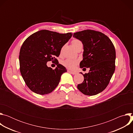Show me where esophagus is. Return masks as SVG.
<instances>
[{
  "mask_svg": "<svg viewBox=\"0 0 133 133\" xmlns=\"http://www.w3.org/2000/svg\"><path fill=\"white\" fill-rule=\"evenodd\" d=\"M67 71H68V72H69V73L72 74V75L76 74V72H75V71H70V70H67Z\"/></svg>",
  "mask_w": 133,
  "mask_h": 133,
  "instance_id": "1",
  "label": "esophagus"
}]
</instances>
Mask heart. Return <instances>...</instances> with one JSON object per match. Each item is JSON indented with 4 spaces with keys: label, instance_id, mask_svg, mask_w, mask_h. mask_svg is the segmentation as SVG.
Listing matches in <instances>:
<instances>
[{
    "label": "heart",
    "instance_id": "b5f03b06",
    "mask_svg": "<svg viewBox=\"0 0 133 133\" xmlns=\"http://www.w3.org/2000/svg\"><path fill=\"white\" fill-rule=\"evenodd\" d=\"M71 44L73 47L76 49H77L79 47L83 46V44L82 42L77 39H74L71 41ZM63 49H61L60 55H62ZM61 64L63 66L65 67L66 68L69 69H74L78 64V60H73L70 59H66L62 61Z\"/></svg>",
    "mask_w": 133,
    "mask_h": 133
}]
</instances>
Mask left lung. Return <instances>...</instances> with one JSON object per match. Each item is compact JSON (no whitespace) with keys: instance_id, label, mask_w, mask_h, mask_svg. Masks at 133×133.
Wrapping results in <instances>:
<instances>
[{"instance_id":"obj_1","label":"left lung","mask_w":133,"mask_h":133,"mask_svg":"<svg viewBox=\"0 0 133 133\" xmlns=\"http://www.w3.org/2000/svg\"><path fill=\"white\" fill-rule=\"evenodd\" d=\"M73 37L83 44V59L80 68H89L88 73L83 74L84 80L77 88L86 95H95L106 88L115 71L114 46L106 35L93 30L75 32Z\"/></svg>"}]
</instances>
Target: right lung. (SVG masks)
Listing matches in <instances>:
<instances>
[{"instance_id":"obj_1","label":"right lung","mask_w":133,"mask_h":133,"mask_svg":"<svg viewBox=\"0 0 133 133\" xmlns=\"http://www.w3.org/2000/svg\"><path fill=\"white\" fill-rule=\"evenodd\" d=\"M71 32L60 34L47 30L37 31L29 36L21 47L19 60L20 71L28 87L39 95L48 94L58 86L66 68L58 63L55 69L47 66L49 61L57 62L63 46Z\"/></svg>"}]
</instances>
